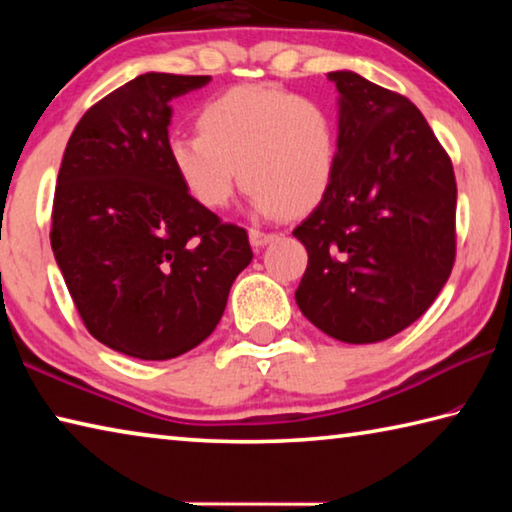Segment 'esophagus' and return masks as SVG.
<instances>
[{
	"label": "esophagus",
	"mask_w": 512,
	"mask_h": 512,
	"mask_svg": "<svg viewBox=\"0 0 512 512\" xmlns=\"http://www.w3.org/2000/svg\"><path fill=\"white\" fill-rule=\"evenodd\" d=\"M248 237H250V246H253L255 250H259V248H264L266 244H271V241L277 235H273V232H264V230H259V228H253V230L248 232Z\"/></svg>",
	"instance_id": "esophagus-1"
}]
</instances>
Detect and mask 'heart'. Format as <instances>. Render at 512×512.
I'll use <instances>...</instances> for the list:
<instances>
[{"mask_svg": "<svg viewBox=\"0 0 512 512\" xmlns=\"http://www.w3.org/2000/svg\"><path fill=\"white\" fill-rule=\"evenodd\" d=\"M201 131H178L167 153L198 203L221 210L239 185L259 216L305 214L323 201L339 164L332 110L273 85H237L198 112Z\"/></svg>", "mask_w": 512, "mask_h": 512, "instance_id": "b5f03b06", "label": "heart"}]
</instances>
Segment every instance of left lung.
<instances>
[{"mask_svg": "<svg viewBox=\"0 0 512 512\" xmlns=\"http://www.w3.org/2000/svg\"><path fill=\"white\" fill-rule=\"evenodd\" d=\"M339 164L293 237L309 264L296 302L320 332L379 343L415 323L456 255L452 160L413 103L341 69Z\"/></svg>", "mask_w": 512, "mask_h": 512, "instance_id": "obj_1", "label": "left lung"}]
</instances>
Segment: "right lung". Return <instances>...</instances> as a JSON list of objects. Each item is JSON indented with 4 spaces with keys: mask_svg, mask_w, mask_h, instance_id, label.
<instances>
[{
    "mask_svg": "<svg viewBox=\"0 0 512 512\" xmlns=\"http://www.w3.org/2000/svg\"><path fill=\"white\" fill-rule=\"evenodd\" d=\"M210 76L149 72L76 124L58 171L51 250L88 332L110 350L164 361L196 348L253 259L171 167L169 101Z\"/></svg>",
    "mask_w": 512,
    "mask_h": 512,
    "instance_id": "obj_1",
    "label": "right lung"
}]
</instances>
